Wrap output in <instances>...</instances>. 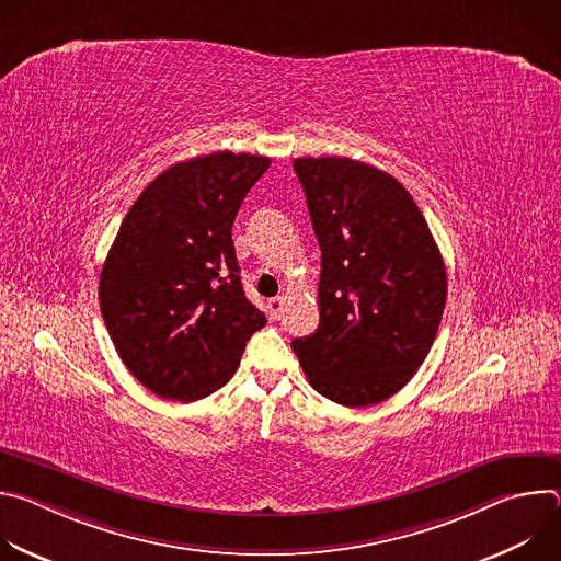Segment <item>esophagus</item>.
Returning <instances> with one entry per match:
<instances>
[{
	"label": "esophagus",
	"mask_w": 561,
	"mask_h": 561,
	"mask_svg": "<svg viewBox=\"0 0 561 561\" xmlns=\"http://www.w3.org/2000/svg\"><path fill=\"white\" fill-rule=\"evenodd\" d=\"M284 306H286V297H273L271 301H268V314H271V319H279L282 317V312H284Z\"/></svg>",
	"instance_id": "obj_1"
}]
</instances>
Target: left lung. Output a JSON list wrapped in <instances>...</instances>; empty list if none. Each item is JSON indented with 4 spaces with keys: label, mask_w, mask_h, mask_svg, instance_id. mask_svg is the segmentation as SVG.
Returning <instances> with one entry per match:
<instances>
[{
    "label": "left lung",
    "mask_w": 561,
    "mask_h": 561,
    "mask_svg": "<svg viewBox=\"0 0 561 561\" xmlns=\"http://www.w3.org/2000/svg\"><path fill=\"white\" fill-rule=\"evenodd\" d=\"M322 249L319 327L293 340L310 386L342 407L383 402L424 364L446 304L431 228L392 175L348 157H299Z\"/></svg>",
    "instance_id": "obj_1"
}]
</instances>
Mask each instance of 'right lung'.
Masks as SVG:
<instances>
[{"instance_id":"add662e5","label":"right lung","mask_w":561,"mask_h":561,"mask_svg":"<svg viewBox=\"0 0 561 561\" xmlns=\"http://www.w3.org/2000/svg\"><path fill=\"white\" fill-rule=\"evenodd\" d=\"M271 159L213 152L157 175L126 213L100 275L106 331L154 394L195 402L221 388L266 324L239 279L232 221Z\"/></svg>"}]
</instances>
